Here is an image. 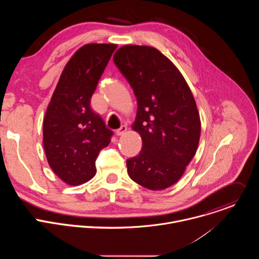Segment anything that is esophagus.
<instances>
[{"instance_id":"34e87169","label":"esophagus","mask_w":259,"mask_h":259,"mask_svg":"<svg viewBox=\"0 0 259 259\" xmlns=\"http://www.w3.org/2000/svg\"><path fill=\"white\" fill-rule=\"evenodd\" d=\"M126 131H127V126L122 125L119 129H117V130H116V134H117L118 136H120V135H123Z\"/></svg>"}]
</instances>
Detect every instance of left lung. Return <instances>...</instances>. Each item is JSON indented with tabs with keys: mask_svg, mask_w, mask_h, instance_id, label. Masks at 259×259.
I'll list each match as a JSON object with an SVG mask.
<instances>
[{
	"mask_svg": "<svg viewBox=\"0 0 259 259\" xmlns=\"http://www.w3.org/2000/svg\"><path fill=\"white\" fill-rule=\"evenodd\" d=\"M114 62L138 105L132 128L141 136L142 149L127 160L128 174L146 189H167L197 152L201 122L195 98L177 67L156 48L124 46Z\"/></svg>",
	"mask_w": 259,
	"mask_h": 259,
	"instance_id": "obj_1",
	"label": "left lung"
}]
</instances>
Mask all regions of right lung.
I'll return each instance as SVG.
<instances>
[{
	"mask_svg": "<svg viewBox=\"0 0 259 259\" xmlns=\"http://www.w3.org/2000/svg\"><path fill=\"white\" fill-rule=\"evenodd\" d=\"M114 44H88L66 63L48 105L43 124L46 157L54 173L70 186L90 180L95 161L114 132L91 109V97Z\"/></svg>",
	"mask_w": 259,
	"mask_h": 259,
	"instance_id": "add662e5",
	"label": "right lung"
}]
</instances>
